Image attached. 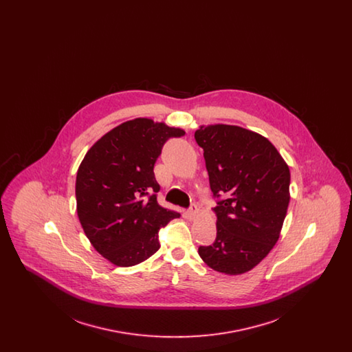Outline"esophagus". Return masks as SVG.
Returning <instances> with one entry per match:
<instances>
[{
  "label": "esophagus",
  "mask_w": 352,
  "mask_h": 352,
  "mask_svg": "<svg viewBox=\"0 0 352 352\" xmlns=\"http://www.w3.org/2000/svg\"><path fill=\"white\" fill-rule=\"evenodd\" d=\"M197 215H198V207H197L195 203H192L190 206V208L186 211V217L190 219V220H194V219L197 218Z\"/></svg>",
  "instance_id": "obj_1"
}]
</instances>
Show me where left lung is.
I'll return each mask as SVG.
<instances>
[{"label":"left lung","mask_w":352,"mask_h":352,"mask_svg":"<svg viewBox=\"0 0 352 352\" xmlns=\"http://www.w3.org/2000/svg\"><path fill=\"white\" fill-rule=\"evenodd\" d=\"M195 141L218 198L217 239L199 247V256L217 272L243 274L280 237L290 201L289 166L268 138L241 126L201 125Z\"/></svg>","instance_id":"obj_1"}]
</instances>
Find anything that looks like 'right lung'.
Segmentation results:
<instances>
[{"label":"right lung","mask_w":352,"mask_h":352,"mask_svg":"<svg viewBox=\"0 0 352 352\" xmlns=\"http://www.w3.org/2000/svg\"><path fill=\"white\" fill-rule=\"evenodd\" d=\"M181 128L134 118L104 134L76 175V211L94 248L118 267H132L160 250L158 231L179 214L157 201L154 164Z\"/></svg>","instance_id":"add662e5"}]
</instances>
